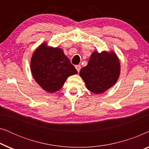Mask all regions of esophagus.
Returning <instances> with one entry per match:
<instances>
[{"label":"esophagus","instance_id":"esophagus-1","mask_svg":"<svg viewBox=\"0 0 149 149\" xmlns=\"http://www.w3.org/2000/svg\"><path fill=\"white\" fill-rule=\"evenodd\" d=\"M75 68H76L77 70L78 71V72H79V71H80V70H81V65H76V66H75Z\"/></svg>","mask_w":149,"mask_h":149}]
</instances>
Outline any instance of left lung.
Here are the masks:
<instances>
[{"label": "left lung", "instance_id": "obj_1", "mask_svg": "<svg viewBox=\"0 0 149 149\" xmlns=\"http://www.w3.org/2000/svg\"><path fill=\"white\" fill-rule=\"evenodd\" d=\"M121 72L119 58L113 51H95L91 55L88 64L81 69L79 75L87 88L93 93L100 94L117 82Z\"/></svg>", "mask_w": 149, "mask_h": 149}]
</instances>
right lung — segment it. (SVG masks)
Returning <instances> with one entry per match:
<instances>
[{
  "label": "right lung",
  "mask_w": 149,
  "mask_h": 149,
  "mask_svg": "<svg viewBox=\"0 0 149 149\" xmlns=\"http://www.w3.org/2000/svg\"><path fill=\"white\" fill-rule=\"evenodd\" d=\"M30 70L36 82L50 93L60 90L68 77L77 73L62 49L48 46L46 42L34 52Z\"/></svg>",
  "instance_id": "obj_1"
}]
</instances>
